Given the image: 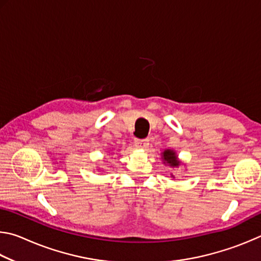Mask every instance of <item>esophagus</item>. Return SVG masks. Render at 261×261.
<instances>
[{
	"label": "esophagus",
	"instance_id": "1",
	"mask_svg": "<svg viewBox=\"0 0 261 261\" xmlns=\"http://www.w3.org/2000/svg\"><path fill=\"white\" fill-rule=\"evenodd\" d=\"M135 145L138 148H146L148 147V139H136Z\"/></svg>",
	"mask_w": 261,
	"mask_h": 261
}]
</instances>
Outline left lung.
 Here are the masks:
<instances>
[{
    "label": "left lung",
    "mask_w": 261,
    "mask_h": 261,
    "mask_svg": "<svg viewBox=\"0 0 261 261\" xmlns=\"http://www.w3.org/2000/svg\"><path fill=\"white\" fill-rule=\"evenodd\" d=\"M162 159L171 167H177L179 165V161L177 160V158H176L175 152L170 151V149H167V151L162 153Z\"/></svg>",
    "instance_id": "8db88e82"
}]
</instances>
